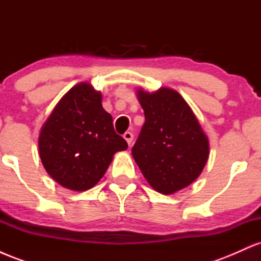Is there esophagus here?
Returning a JSON list of instances; mask_svg holds the SVG:
<instances>
[{
    "instance_id": "34e87169",
    "label": "esophagus",
    "mask_w": 261,
    "mask_h": 261,
    "mask_svg": "<svg viewBox=\"0 0 261 261\" xmlns=\"http://www.w3.org/2000/svg\"><path fill=\"white\" fill-rule=\"evenodd\" d=\"M124 139L126 140V142L128 143V146L133 143V140H134V135L133 133H130V131H126V133L124 134Z\"/></svg>"
}]
</instances>
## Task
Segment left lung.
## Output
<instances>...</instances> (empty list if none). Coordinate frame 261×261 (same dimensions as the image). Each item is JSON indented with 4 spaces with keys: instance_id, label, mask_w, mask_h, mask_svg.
Listing matches in <instances>:
<instances>
[{
    "instance_id": "1",
    "label": "left lung",
    "mask_w": 261,
    "mask_h": 261,
    "mask_svg": "<svg viewBox=\"0 0 261 261\" xmlns=\"http://www.w3.org/2000/svg\"><path fill=\"white\" fill-rule=\"evenodd\" d=\"M145 112L133 157L148 184L169 195L189 187L208 160V139L195 114L174 89L137 91Z\"/></svg>"
}]
</instances>
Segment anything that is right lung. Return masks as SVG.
Wrapping results in <instances>:
<instances>
[{"label":"right lung","mask_w":261,"mask_h":261,"mask_svg":"<svg viewBox=\"0 0 261 261\" xmlns=\"http://www.w3.org/2000/svg\"><path fill=\"white\" fill-rule=\"evenodd\" d=\"M127 148L89 83L73 86L54 108L39 135V155L55 181L74 191L94 187L113 155Z\"/></svg>","instance_id":"1"}]
</instances>
